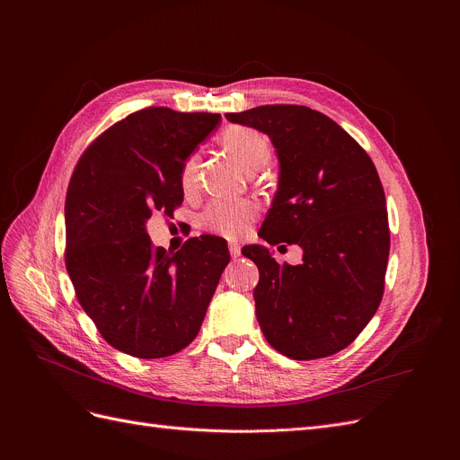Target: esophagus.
I'll return each mask as SVG.
<instances>
[{
    "label": "esophagus",
    "mask_w": 460,
    "mask_h": 460,
    "mask_svg": "<svg viewBox=\"0 0 460 460\" xmlns=\"http://www.w3.org/2000/svg\"><path fill=\"white\" fill-rule=\"evenodd\" d=\"M229 253H231L233 259H236V257L240 255V246L234 244V243H231V244H229Z\"/></svg>",
    "instance_id": "obj_1"
}]
</instances>
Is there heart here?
<instances>
[{
    "mask_svg": "<svg viewBox=\"0 0 460 460\" xmlns=\"http://www.w3.org/2000/svg\"><path fill=\"white\" fill-rule=\"evenodd\" d=\"M224 149L233 155L246 172L255 173L261 167L269 164L272 156L270 141L267 136L255 128L233 127L222 137ZM199 155H191L186 158L181 169V184L186 191H191L199 181ZM257 207L252 201H229L217 199L208 205L203 214V226L226 238L243 236L250 224L255 220Z\"/></svg>",
    "mask_w": 460,
    "mask_h": 460,
    "instance_id": "1",
    "label": "heart"
}]
</instances>
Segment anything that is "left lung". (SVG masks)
<instances>
[{"instance_id":"obj_1","label":"left lung","mask_w":460,"mask_h":460,"mask_svg":"<svg viewBox=\"0 0 460 460\" xmlns=\"http://www.w3.org/2000/svg\"><path fill=\"white\" fill-rule=\"evenodd\" d=\"M226 117L267 134L278 155V191L261 238L304 250L296 267L278 264L264 246L243 252L259 269V326L287 358L340 352L384 295L390 227L376 167L335 120L311 108L272 104Z\"/></svg>"}]
</instances>
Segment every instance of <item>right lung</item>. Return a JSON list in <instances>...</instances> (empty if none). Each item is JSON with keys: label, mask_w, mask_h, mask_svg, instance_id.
Masks as SVG:
<instances>
[{"label": "right lung", "mask_w": 460, "mask_h": 460, "mask_svg": "<svg viewBox=\"0 0 460 460\" xmlns=\"http://www.w3.org/2000/svg\"><path fill=\"white\" fill-rule=\"evenodd\" d=\"M220 113L145 108L82 155L65 201L66 272L80 305L117 350L155 359L188 347L229 262L220 236L153 248L147 220L182 203L181 169Z\"/></svg>", "instance_id": "add662e5"}]
</instances>
